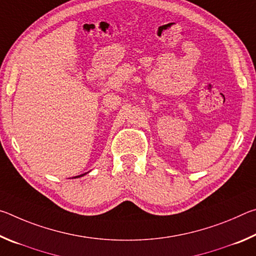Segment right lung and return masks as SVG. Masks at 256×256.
Returning a JSON list of instances; mask_svg holds the SVG:
<instances>
[{
  "mask_svg": "<svg viewBox=\"0 0 256 256\" xmlns=\"http://www.w3.org/2000/svg\"><path fill=\"white\" fill-rule=\"evenodd\" d=\"M81 176H82V175H81Z\"/></svg>",
  "mask_w": 256,
  "mask_h": 256,
  "instance_id": "1",
  "label": "right lung"
}]
</instances>
